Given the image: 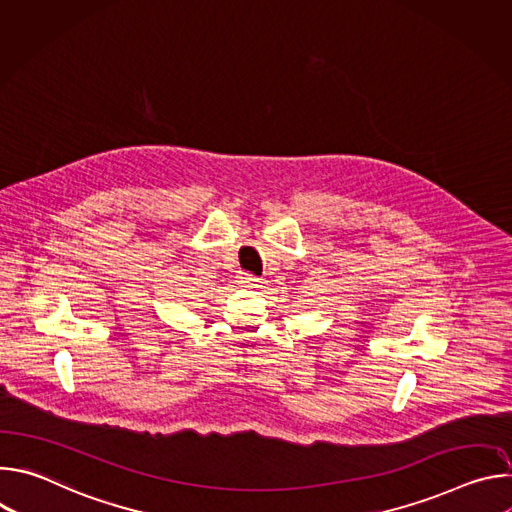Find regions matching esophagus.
Returning <instances> with one entry per match:
<instances>
[{"mask_svg":"<svg viewBox=\"0 0 512 512\" xmlns=\"http://www.w3.org/2000/svg\"><path fill=\"white\" fill-rule=\"evenodd\" d=\"M239 281L243 283V285H259L261 283V279L257 277V275H253V273H247V271H241L239 273Z\"/></svg>","mask_w":512,"mask_h":512,"instance_id":"1","label":"esophagus"}]
</instances>
